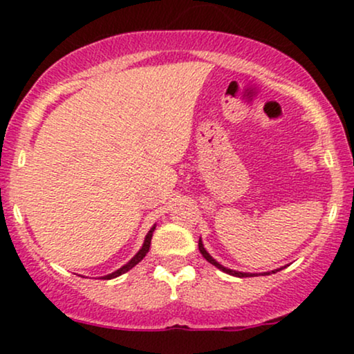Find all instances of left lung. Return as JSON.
Listing matches in <instances>:
<instances>
[{"label":"left lung","instance_id":"left-lung-1","mask_svg":"<svg viewBox=\"0 0 354 354\" xmlns=\"http://www.w3.org/2000/svg\"><path fill=\"white\" fill-rule=\"evenodd\" d=\"M198 248H200V253L203 254V258H205L207 263H211L212 266H216L217 269H221V270H224V272H227V274H230V275H235V277H253V275H258V274H248V272H239V270H232V269H227V268H224V266H221L219 263H217L216 259H212V256H209V253H207V251L205 250V246H203V243H201V240L198 241ZM277 270H280V269H275V270H272V272L275 274L277 272ZM270 272H266V274H263V275H269Z\"/></svg>","mask_w":354,"mask_h":354}]
</instances>
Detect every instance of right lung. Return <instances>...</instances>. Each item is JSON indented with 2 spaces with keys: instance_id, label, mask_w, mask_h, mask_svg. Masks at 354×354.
I'll use <instances>...</instances> for the list:
<instances>
[{
  "instance_id": "add662e5",
  "label": "right lung",
  "mask_w": 354,
  "mask_h": 354,
  "mask_svg": "<svg viewBox=\"0 0 354 354\" xmlns=\"http://www.w3.org/2000/svg\"><path fill=\"white\" fill-rule=\"evenodd\" d=\"M154 229H156V227H153V229L148 232V235H147V239H145V243H143V246H142V250H140V251H138V253H137V254H135V256H133V258H132V259H130L127 264H125V266H122V268H120V269H118V270H115V272H113V274H109V275H104V277H103V279H106V280H109V279L119 277V275H122V274H125V272H127V270H130V269H132V268H133V266H137V264L140 263V261H142V259L145 258V256H147V253H148V251H149V245H151V236H153V232H154Z\"/></svg>"
}]
</instances>
